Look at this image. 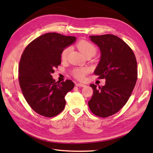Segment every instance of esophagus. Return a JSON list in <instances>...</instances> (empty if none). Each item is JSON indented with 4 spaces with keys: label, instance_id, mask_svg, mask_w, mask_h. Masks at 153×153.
Segmentation results:
<instances>
[{
    "label": "esophagus",
    "instance_id": "34e87169",
    "mask_svg": "<svg viewBox=\"0 0 153 153\" xmlns=\"http://www.w3.org/2000/svg\"><path fill=\"white\" fill-rule=\"evenodd\" d=\"M76 86H78V87H85L86 86V85L83 84H80V83H76Z\"/></svg>",
    "mask_w": 153,
    "mask_h": 153
}]
</instances>
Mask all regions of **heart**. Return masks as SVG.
<instances>
[{"label":"heart","instance_id":"b5f03b06","mask_svg":"<svg viewBox=\"0 0 153 153\" xmlns=\"http://www.w3.org/2000/svg\"><path fill=\"white\" fill-rule=\"evenodd\" d=\"M77 47L84 56L90 55V54L94 55L97 51V48L93 44L84 40L79 41L77 43ZM69 50V48L68 47H66L62 51L61 53V59L62 60H65ZM88 69L86 67H78V68H75L73 69L71 74L76 79L82 81L85 79V77H86V75L88 74Z\"/></svg>","mask_w":153,"mask_h":153}]
</instances>
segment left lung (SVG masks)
<instances>
[{"instance_id": "8db88e82", "label": "left lung", "mask_w": 153, "mask_h": 153, "mask_svg": "<svg viewBox=\"0 0 153 153\" xmlns=\"http://www.w3.org/2000/svg\"><path fill=\"white\" fill-rule=\"evenodd\" d=\"M90 38L101 53L94 74L106 82L104 86L98 88L90 84L94 91L88 106L95 115L107 117L117 113L130 97L138 77L137 61L131 48L117 36L105 34Z\"/></svg>"}]
</instances>
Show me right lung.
Returning <instances> with one entry per match:
<instances>
[{
  "label": "right lung",
  "instance_id": "add662e5",
  "mask_svg": "<svg viewBox=\"0 0 153 153\" xmlns=\"http://www.w3.org/2000/svg\"><path fill=\"white\" fill-rule=\"evenodd\" d=\"M74 36L46 33L32 41L23 53L19 65V82L30 107L40 115L53 117L65 106V97L74 87L70 79L55 82L51 74L61 65V53L75 42Z\"/></svg>",
  "mask_w": 153,
  "mask_h": 153
}]
</instances>
